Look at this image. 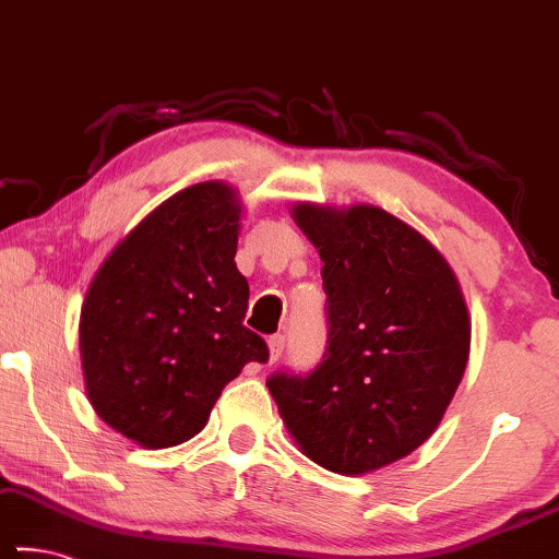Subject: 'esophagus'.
I'll return each mask as SVG.
<instances>
[{
	"label": "esophagus",
	"instance_id": "obj_1",
	"mask_svg": "<svg viewBox=\"0 0 559 559\" xmlns=\"http://www.w3.org/2000/svg\"><path fill=\"white\" fill-rule=\"evenodd\" d=\"M266 343H270V360H280L282 350H285V335H272Z\"/></svg>",
	"mask_w": 559,
	"mask_h": 559
}]
</instances>
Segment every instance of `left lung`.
<instances>
[{"mask_svg":"<svg viewBox=\"0 0 559 559\" xmlns=\"http://www.w3.org/2000/svg\"><path fill=\"white\" fill-rule=\"evenodd\" d=\"M328 305V347L310 373L277 370L266 388L314 464L368 474L436 431L464 378L472 322L447 260L378 206L297 204Z\"/></svg>","mask_w":559,"mask_h":559,"instance_id":"1","label":"left lung"}]
</instances>
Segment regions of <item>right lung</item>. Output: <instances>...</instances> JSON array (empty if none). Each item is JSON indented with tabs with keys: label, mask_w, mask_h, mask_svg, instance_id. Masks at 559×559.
Segmentation results:
<instances>
[{
	"label": "right lung",
	"mask_w": 559,
	"mask_h": 559,
	"mask_svg": "<svg viewBox=\"0 0 559 559\" xmlns=\"http://www.w3.org/2000/svg\"><path fill=\"white\" fill-rule=\"evenodd\" d=\"M229 186H189L112 249L80 314L85 388L105 424L145 449L189 441L247 362L270 360L245 328L249 285Z\"/></svg>",
	"instance_id": "right-lung-1"
}]
</instances>
